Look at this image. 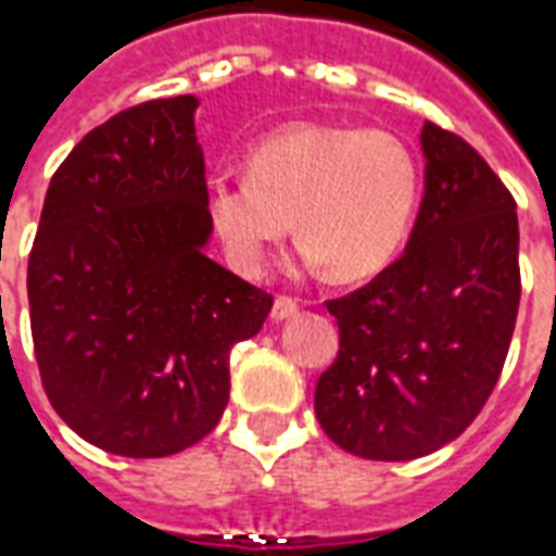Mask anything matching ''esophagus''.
<instances>
[{"label":"esophagus","instance_id":"obj_1","mask_svg":"<svg viewBox=\"0 0 556 556\" xmlns=\"http://www.w3.org/2000/svg\"><path fill=\"white\" fill-rule=\"evenodd\" d=\"M300 312V300L298 298H289V294H279L274 300V309H270V318L274 320H286L291 315H298Z\"/></svg>","mask_w":556,"mask_h":556}]
</instances>
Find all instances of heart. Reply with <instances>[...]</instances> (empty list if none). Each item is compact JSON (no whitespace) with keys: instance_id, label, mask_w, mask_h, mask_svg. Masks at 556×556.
<instances>
[{"instance_id":"obj_1","label":"heart","mask_w":556,"mask_h":556,"mask_svg":"<svg viewBox=\"0 0 556 556\" xmlns=\"http://www.w3.org/2000/svg\"><path fill=\"white\" fill-rule=\"evenodd\" d=\"M421 200V164L389 129L289 123L247 152V174L205 182V217L229 265L258 277L298 232L309 265L332 277L380 274L404 250Z\"/></svg>"}]
</instances>
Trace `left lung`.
Here are the masks:
<instances>
[{"instance_id": "1", "label": "left lung", "mask_w": 556, "mask_h": 556, "mask_svg": "<svg viewBox=\"0 0 556 556\" xmlns=\"http://www.w3.org/2000/svg\"><path fill=\"white\" fill-rule=\"evenodd\" d=\"M425 200L404 256L327 309L339 356L315 386L324 433L362 459L454 442L495 389L521 298L516 200L483 155L427 121Z\"/></svg>"}]
</instances>
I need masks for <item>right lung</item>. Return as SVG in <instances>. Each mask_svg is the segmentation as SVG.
I'll return each mask as SVG.
<instances>
[{
    "label": "right lung",
    "mask_w": 556,
    "mask_h": 556,
    "mask_svg": "<svg viewBox=\"0 0 556 556\" xmlns=\"http://www.w3.org/2000/svg\"><path fill=\"white\" fill-rule=\"evenodd\" d=\"M197 97L150 100L81 138L49 182L28 312L49 404L109 454H179L215 430L229 353L274 298L205 256Z\"/></svg>",
    "instance_id": "add662e5"
}]
</instances>
